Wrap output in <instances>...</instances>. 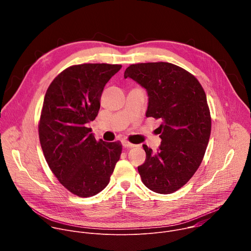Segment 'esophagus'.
I'll return each instance as SVG.
<instances>
[{"mask_svg": "<svg viewBox=\"0 0 251 251\" xmlns=\"http://www.w3.org/2000/svg\"><path fill=\"white\" fill-rule=\"evenodd\" d=\"M122 145H123V147L124 148H133V147H135L136 145H134V144H132L131 142H129L128 140H126V139H123L122 141Z\"/></svg>", "mask_w": 251, "mask_h": 251, "instance_id": "34e87169", "label": "esophagus"}]
</instances>
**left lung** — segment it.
I'll return each instance as SVG.
<instances>
[{"label":"left lung","mask_w":251,"mask_h":251,"mask_svg":"<svg viewBox=\"0 0 251 251\" xmlns=\"http://www.w3.org/2000/svg\"><path fill=\"white\" fill-rule=\"evenodd\" d=\"M124 77L147 90L146 116L163 122L159 151L143 145L146 160L138 167L141 180L155 193H175L190 181L206 150L211 118L205 92L189 71L169 62L131 64Z\"/></svg>","instance_id":"1"}]
</instances>
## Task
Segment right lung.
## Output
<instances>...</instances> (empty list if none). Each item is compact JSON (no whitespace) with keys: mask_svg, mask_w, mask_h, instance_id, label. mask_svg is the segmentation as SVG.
<instances>
[{"mask_svg":"<svg viewBox=\"0 0 251 251\" xmlns=\"http://www.w3.org/2000/svg\"><path fill=\"white\" fill-rule=\"evenodd\" d=\"M121 64L84 63L64 69L49 86L39 122L46 161L70 193L88 198L109 184L121 142L96 141L87 123L100 108L105 84Z\"/></svg>","mask_w":251,"mask_h":251,"instance_id":"right-lung-1","label":"right lung"}]
</instances>
